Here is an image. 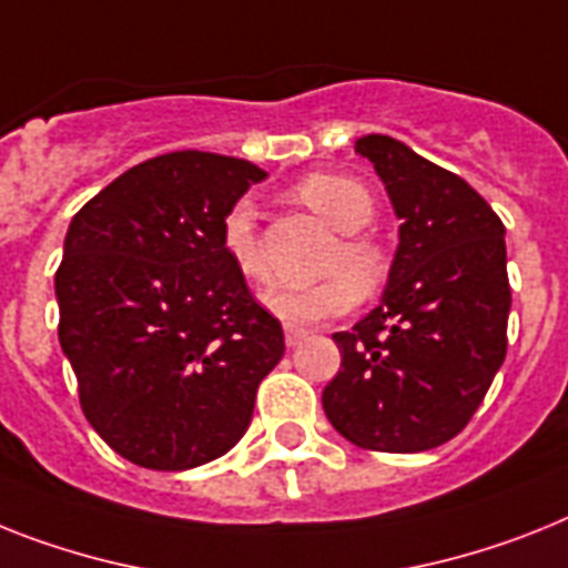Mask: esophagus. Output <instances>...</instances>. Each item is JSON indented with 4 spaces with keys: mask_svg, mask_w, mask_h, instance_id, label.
<instances>
[{
    "mask_svg": "<svg viewBox=\"0 0 568 568\" xmlns=\"http://www.w3.org/2000/svg\"><path fill=\"white\" fill-rule=\"evenodd\" d=\"M307 339V331H302V327H284V342H287V348H298L302 342Z\"/></svg>",
    "mask_w": 568,
    "mask_h": 568,
    "instance_id": "esophagus-1",
    "label": "esophagus"
}]
</instances>
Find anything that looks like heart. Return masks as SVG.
I'll return each mask as SVG.
<instances>
[{
	"label": "heart",
	"instance_id": "heart-1",
	"mask_svg": "<svg viewBox=\"0 0 568 568\" xmlns=\"http://www.w3.org/2000/svg\"><path fill=\"white\" fill-rule=\"evenodd\" d=\"M295 196L302 200L327 226L336 229L342 243L331 257V270H348L334 273L316 281L311 287H281L264 293L266 311L281 318L290 327H311L327 318H336L348 313L359 302V287L372 293L386 278V255L379 252L377 243L357 237L374 220V200L363 182L342 176V173H311L295 185ZM223 252L229 255L232 266L246 281L266 278V261L261 252L255 229V211L246 200L234 203L223 217L220 229Z\"/></svg>",
	"mask_w": 568,
	"mask_h": 568
}]
</instances>
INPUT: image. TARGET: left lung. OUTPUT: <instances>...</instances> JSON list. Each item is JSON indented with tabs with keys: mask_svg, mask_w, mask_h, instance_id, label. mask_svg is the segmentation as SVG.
Returning <instances> with one entry per match:
<instances>
[{
	"mask_svg": "<svg viewBox=\"0 0 568 568\" xmlns=\"http://www.w3.org/2000/svg\"><path fill=\"white\" fill-rule=\"evenodd\" d=\"M354 150L386 185L400 243L377 307L334 334L342 368L322 406L357 447L424 453L462 433L505 363V226L462 176L392 135Z\"/></svg>",
	"mask_w": 568,
	"mask_h": 568,
	"instance_id": "obj_1",
	"label": "left lung"
}]
</instances>
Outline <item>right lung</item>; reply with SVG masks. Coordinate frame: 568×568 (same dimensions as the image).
Instances as JSON below:
<instances>
[{"instance_id":"add662e5","label":"right lung","mask_w":568,"mask_h":568,"mask_svg":"<svg viewBox=\"0 0 568 568\" xmlns=\"http://www.w3.org/2000/svg\"><path fill=\"white\" fill-rule=\"evenodd\" d=\"M266 173L180 150L112 180L69 223L60 348L101 438L148 470L214 462L250 429L284 357L278 318L223 252V217Z\"/></svg>"}]
</instances>
